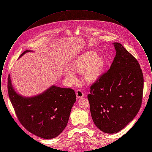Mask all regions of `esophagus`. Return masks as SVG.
I'll list each match as a JSON object with an SVG mask.
<instances>
[{"mask_svg":"<svg viewBox=\"0 0 152 152\" xmlns=\"http://www.w3.org/2000/svg\"><path fill=\"white\" fill-rule=\"evenodd\" d=\"M84 94L82 91H81L80 89H77L76 91V96L77 98H79V99L81 98V97H84Z\"/></svg>","mask_w":152,"mask_h":152,"instance_id":"esophagus-1","label":"esophagus"}]
</instances>
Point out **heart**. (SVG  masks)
I'll use <instances>...</instances> for the list:
<instances>
[{
  "label": "heart",
  "instance_id": "b5f03b06",
  "mask_svg": "<svg viewBox=\"0 0 152 152\" xmlns=\"http://www.w3.org/2000/svg\"><path fill=\"white\" fill-rule=\"evenodd\" d=\"M104 65L102 58L99 57L94 51H88L75 60L70 65L71 70H66L65 76L74 81L76 77L74 73L83 74L87 83H94L101 74Z\"/></svg>",
  "mask_w": 152,
  "mask_h": 152
}]
</instances>
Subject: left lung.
I'll list each match as a JSON object with an SVG mask.
<instances>
[{"mask_svg":"<svg viewBox=\"0 0 152 152\" xmlns=\"http://www.w3.org/2000/svg\"><path fill=\"white\" fill-rule=\"evenodd\" d=\"M116 56L107 72L90 87L88 99L95 125L106 133L122 130L141 108L144 77L137 60L122 44L113 43Z\"/></svg>","mask_w":152,"mask_h":152,"instance_id":"left-lung-1","label":"left lung"}]
</instances>
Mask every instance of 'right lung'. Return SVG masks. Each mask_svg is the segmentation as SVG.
Instances as JSON below:
<instances>
[{
	"label": "right lung",
	"mask_w": 152,
	"mask_h": 152,
	"mask_svg": "<svg viewBox=\"0 0 152 152\" xmlns=\"http://www.w3.org/2000/svg\"><path fill=\"white\" fill-rule=\"evenodd\" d=\"M25 51L20 56L21 57ZM8 94L16 115L22 125L38 137L51 139L64 129L76 98L71 88L53 86L43 94L24 97L15 91L8 77Z\"/></svg>",
	"instance_id": "obj_1"
}]
</instances>
